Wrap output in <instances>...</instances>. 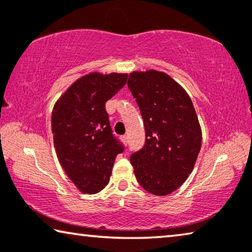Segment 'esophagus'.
<instances>
[{
	"label": "esophagus",
	"instance_id": "34e87169",
	"mask_svg": "<svg viewBox=\"0 0 252 252\" xmlns=\"http://www.w3.org/2000/svg\"><path fill=\"white\" fill-rule=\"evenodd\" d=\"M122 141L125 145H127V143H128V138H127L126 135H124V136H122Z\"/></svg>",
	"mask_w": 252,
	"mask_h": 252
}]
</instances>
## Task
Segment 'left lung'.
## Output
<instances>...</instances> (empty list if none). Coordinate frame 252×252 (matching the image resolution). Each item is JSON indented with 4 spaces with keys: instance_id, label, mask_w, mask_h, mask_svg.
Here are the masks:
<instances>
[{
    "instance_id": "left-lung-1",
    "label": "left lung",
    "mask_w": 252,
    "mask_h": 252,
    "mask_svg": "<svg viewBox=\"0 0 252 252\" xmlns=\"http://www.w3.org/2000/svg\"><path fill=\"white\" fill-rule=\"evenodd\" d=\"M127 84L145 127V144L129 158L135 177L146 191L169 195L192 171L202 146L195 108L187 92L163 72H133Z\"/></svg>"
}]
</instances>
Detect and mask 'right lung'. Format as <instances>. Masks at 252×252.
I'll use <instances>...</instances> for the list:
<instances>
[{
  "mask_svg": "<svg viewBox=\"0 0 252 252\" xmlns=\"http://www.w3.org/2000/svg\"><path fill=\"white\" fill-rule=\"evenodd\" d=\"M127 74L90 73L57 100L52 131L57 158L79 190L96 193L106 187L124 146L111 130L106 101L125 86Z\"/></svg>",
  "mask_w": 252,
  "mask_h": 252,
  "instance_id": "right-lung-1",
  "label": "right lung"
}]
</instances>
